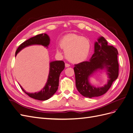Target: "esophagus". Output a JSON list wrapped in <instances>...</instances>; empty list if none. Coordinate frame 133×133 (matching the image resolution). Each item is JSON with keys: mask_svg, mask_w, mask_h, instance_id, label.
Masks as SVG:
<instances>
[{"mask_svg": "<svg viewBox=\"0 0 133 133\" xmlns=\"http://www.w3.org/2000/svg\"><path fill=\"white\" fill-rule=\"evenodd\" d=\"M65 66L66 68H68V67H69V66H70V64H68V63H65Z\"/></svg>", "mask_w": 133, "mask_h": 133, "instance_id": "obj_1", "label": "esophagus"}]
</instances>
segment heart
Instances as JSON below:
<instances>
[{
  "instance_id": "heart-1",
  "label": "heart",
  "mask_w": 133,
  "mask_h": 133,
  "mask_svg": "<svg viewBox=\"0 0 133 133\" xmlns=\"http://www.w3.org/2000/svg\"><path fill=\"white\" fill-rule=\"evenodd\" d=\"M59 45L65 52L66 58L74 63L85 61L91 49V43L89 39L74 33L64 35L60 39ZM57 51L60 53L58 48Z\"/></svg>"
}]
</instances>
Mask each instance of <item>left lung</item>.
Here are the masks:
<instances>
[{
    "label": "left lung",
    "instance_id": "left-lung-1",
    "mask_svg": "<svg viewBox=\"0 0 133 133\" xmlns=\"http://www.w3.org/2000/svg\"><path fill=\"white\" fill-rule=\"evenodd\" d=\"M94 47L95 53L90 61L75 64L74 68L76 88L82 95L90 98L106 93L119 75L117 49L113 46L108 45V42L103 37L95 42ZM104 67L107 69L110 78L108 84L101 88L91 86L88 80L89 76L98 69Z\"/></svg>",
    "mask_w": 133,
    "mask_h": 133
}]
</instances>
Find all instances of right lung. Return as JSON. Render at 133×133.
Listing matches in <instances>:
<instances>
[{"label": "right lung", "mask_w": 133, "mask_h": 133, "mask_svg": "<svg viewBox=\"0 0 133 133\" xmlns=\"http://www.w3.org/2000/svg\"><path fill=\"white\" fill-rule=\"evenodd\" d=\"M50 43L49 36L46 34H41L32 37L24 42L19 46L15 52V56L18 52L27 46L39 44L44 46H48ZM65 63L63 61H54L50 63V71L48 79L45 86L38 92L34 94L28 93L21 86L22 90L30 97L39 100H46L51 98L57 91L59 86V76L61 72L64 69Z\"/></svg>", "instance_id": "obj_1"}]
</instances>
